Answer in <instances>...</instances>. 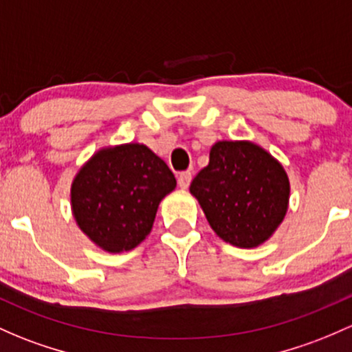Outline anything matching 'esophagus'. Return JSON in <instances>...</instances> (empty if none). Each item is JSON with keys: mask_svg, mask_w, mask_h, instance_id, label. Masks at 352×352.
I'll return each instance as SVG.
<instances>
[{"mask_svg": "<svg viewBox=\"0 0 352 352\" xmlns=\"http://www.w3.org/2000/svg\"><path fill=\"white\" fill-rule=\"evenodd\" d=\"M179 186H180V188H187L188 186H190V180H192V173L188 172H180L179 173Z\"/></svg>", "mask_w": 352, "mask_h": 352, "instance_id": "1", "label": "esophagus"}]
</instances>
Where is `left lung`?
Returning a JSON list of instances; mask_svg holds the SVG:
<instances>
[{"mask_svg": "<svg viewBox=\"0 0 352 352\" xmlns=\"http://www.w3.org/2000/svg\"><path fill=\"white\" fill-rule=\"evenodd\" d=\"M190 194L210 228L238 248L265 243L282 224L290 182L283 166L251 142H217L209 165L195 175Z\"/></svg>", "mask_w": 352, "mask_h": 352, "instance_id": "8db88e82", "label": "left lung"}]
</instances>
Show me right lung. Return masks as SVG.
Listing matches in <instances>:
<instances>
[{
    "label": "right lung",
    "mask_w": 352,
    "mask_h": 352,
    "mask_svg": "<svg viewBox=\"0 0 352 352\" xmlns=\"http://www.w3.org/2000/svg\"><path fill=\"white\" fill-rule=\"evenodd\" d=\"M175 186L172 170L148 146L104 148L74 179L72 212L92 243L123 253L150 234L158 204Z\"/></svg>",
    "instance_id": "obj_1"
}]
</instances>
